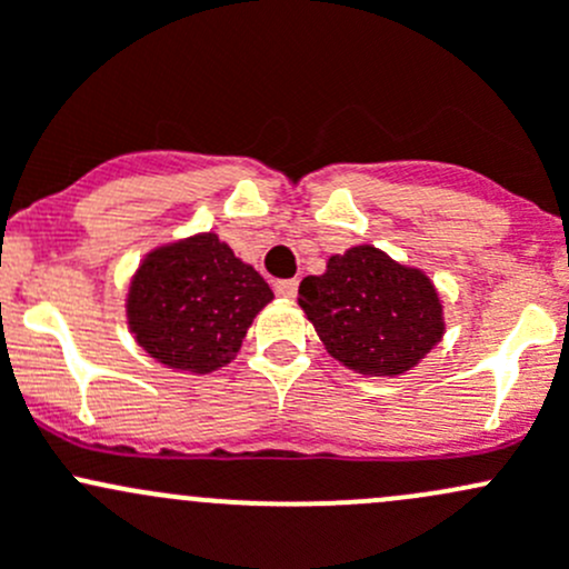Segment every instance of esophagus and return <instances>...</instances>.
Returning <instances> with one entry per match:
<instances>
[{"label": "esophagus", "instance_id": "obj_1", "mask_svg": "<svg viewBox=\"0 0 569 569\" xmlns=\"http://www.w3.org/2000/svg\"><path fill=\"white\" fill-rule=\"evenodd\" d=\"M273 290H277L279 296L292 298V296H296V292H298V279H282V282L273 284Z\"/></svg>", "mask_w": 569, "mask_h": 569}]
</instances>
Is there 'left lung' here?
Here are the masks:
<instances>
[{
    "label": "left lung",
    "instance_id": "left-lung-1",
    "mask_svg": "<svg viewBox=\"0 0 569 569\" xmlns=\"http://www.w3.org/2000/svg\"><path fill=\"white\" fill-rule=\"evenodd\" d=\"M298 307L339 365L375 378L411 370L447 328L430 277L370 243L328 257L326 273L298 287Z\"/></svg>",
    "mask_w": 569,
    "mask_h": 569
}]
</instances>
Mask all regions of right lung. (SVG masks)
Segmentation results:
<instances>
[{
	"label": "right lung",
	"mask_w": 569,
	"mask_h": 569,
	"mask_svg": "<svg viewBox=\"0 0 569 569\" xmlns=\"http://www.w3.org/2000/svg\"><path fill=\"white\" fill-rule=\"evenodd\" d=\"M273 292L216 232L144 254L126 298L128 328L169 370L208 375L230 365Z\"/></svg>",
	"instance_id": "1"
}]
</instances>
